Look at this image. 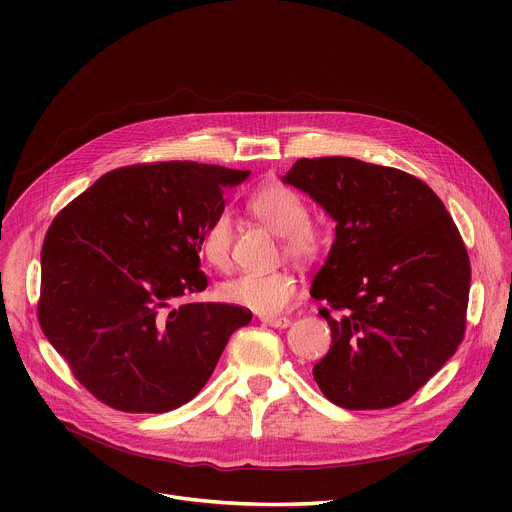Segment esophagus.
<instances>
[{"mask_svg":"<svg viewBox=\"0 0 512 512\" xmlns=\"http://www.w3.org/2000/svg\"><path fill=\"white\" fill-rule=\"evenodd\" d=\"M261 322L265 326H271V328H287L291 324V320L285 318V316H263Z\"/></svg>","mask_w":512,"mask_h":512,"instance_id":"34e87169","label":"esophagus"}]
</instances>
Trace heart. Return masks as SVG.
<instances>
[{"label": "heart", "mask_w": 512, "mask_h": 512, "mask_svg": "<svg viewBox=\"0 0 512 512\" xmlns=\"http://www.w3.org/2000/svg\"><path fill=\"white\" fill-rule=\"evenodd\" d=\"M247 210L257 221L283 239V253L294 261H312L320 251V237L308 223V206L298 192L283 184H271L247 200ZM204 259L218 269L231 261L233 223L227 212H218L200 233ZM300 294L296 277L287 271H245L218 287L225 302L261 316H277Z\"/></svg>", "instance_id": "obj_1"}]
</instances>
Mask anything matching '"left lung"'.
<instances>
[{"mask_svg": "<svg viewBox=\"0 0 512 512\" xmlns=\"http://www.w3.org/2000/svg\"><path fill=\"white\" fill-rule=\"evenodd\" d=\"M281 180L336 223L310 289L332 332L320 391L356 411L407 401L466 330L470 259L450 212L419 178L354 158H302Z\"/></svg>", "mask_w": 512, "mask_h": 512, "instance_id": "1", "label": "left lung"}]
</instances>
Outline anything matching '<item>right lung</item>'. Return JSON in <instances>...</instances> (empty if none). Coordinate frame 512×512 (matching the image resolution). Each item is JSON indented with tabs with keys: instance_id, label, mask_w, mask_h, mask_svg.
Returning <instances> with one entry per match:
<instances>
[{
	"instance_id": "add662e5",
	"label": "right lung",
	"mask_w": 512,
	"mask_h": 512,
	"mask_svg": "<svg viewBox=\"0 0 512 512\" xmlns=\"http://www.w3.org/2000/svg\"><path fill=\"white\" fill-rule=\"evenodd\" d=\"M249 170L137 164L101 176L52 221L42 245L38 320L99 401L166 413L210 379L241 306L174 302L206 289L200 233Z\"/></svg>"
}]
</instances>
